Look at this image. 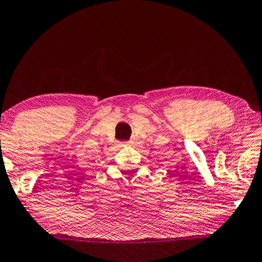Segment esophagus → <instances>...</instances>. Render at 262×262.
Here are the masks:
<instances>
[{
    "instance_id": "esophagus-1",
    "label": "esophagus",
    "mask_w": 262,
    "mask_h": 262,
    "mask_svg": "<svg viewBox=\"0 0 262 262\" xmlns=\"http://www.w3.org/2000/svg\"><path fill=\"white\" fill-rule=\"evenodd\" d=\"M124 143H126V144H128V143H129V142H124Z\"/></svg>"
}]
</instances>
